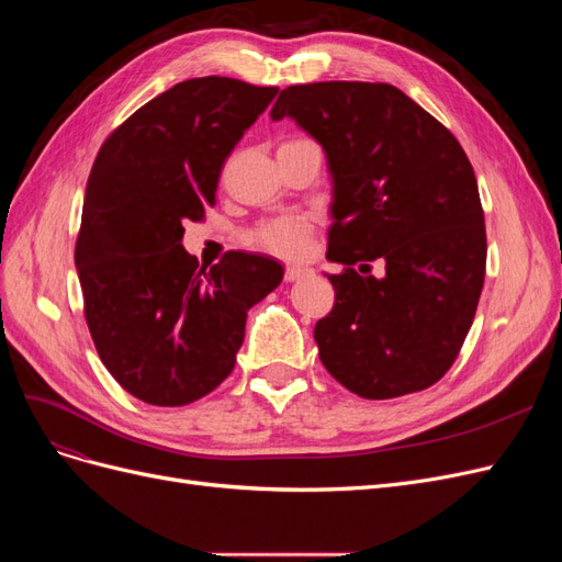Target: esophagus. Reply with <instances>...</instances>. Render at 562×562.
I'll return each mask as SVG.
<instances>
[{
  "label": "esophagus",
  "mask_w": 562,
  "mask_h": 562,
  "mask_svg": "<svg viewBox=\"0 0 562 562\" xmlns=\"http://www.w3.org/2000/svg\"><path fill=\"white\" fill-rule=\"evenodd\" d=\"M307 274H312L310 267H302V265L285 267V281H300L302 277H307Z\"/></svg>",
  "instance_id": "obj_1"
}]
</instances>
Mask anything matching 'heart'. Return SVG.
I'll return each mask as SVG.
<instances>
[{
  "mask_svg": "<svg viewBox=\"0 0 562 562\" xmlns=\"http://www.w3.org/2000/svg\"><path fill=\"white\" fill-rule=\"evenodd\" d=\"M312 234V220L307 215H281L267 220L248 234V244L281 258H295L307 250Z\"/></svg>",
  "mask_w": 562,
  "mask_h": 562,
  "instance_id": "heart-1",
  "label": "heart"
}]
</instances>
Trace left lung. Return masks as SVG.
I'll return each mask as SVG.
<instances>
[{
  "label": "left lung",
  "instance_id": "left-lung-1",
  "mask_svg": "<svg viewBox=\"0 0 562 562\" xmlns=\"http://www.w3.org/2000/svg\"><path fill=\"white\" fill-rule=\"evenodd\" d=\"M269 116L312 135L333 182L326 258L345 271L326 274L335 307L314 328L321 363L361 398L431 386L462 349L485 279V217L462 145L391 83H300ZM372 259L385 262L380 280L364 274Z\"/></svg>",
  "mask_w": 562,
  "mask_h": 562
}]
</instances>
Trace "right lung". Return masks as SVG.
I'll use <instances>...</instances> for the list:
<instances>
[{
  "label": "right lung",
  "mask_w": 562,
  "mask_h": 562,
  "mask_svg": "<svg viewBox=\"0 0 562 562\" xmlns=\"http://www.w3.org/2000/svg\"><path fill=\"white\" fill-rule=\"evenodd\" d=\"M277 87L229 77L176 83L100 147L75 265L100 361L149 405H187L223 382L246 316L283 281L269 255L229 250L211 269L182 248L215 201L225 159Z\"/></svg>",
  "instance_id": "add662e5"
}]
</instances>
